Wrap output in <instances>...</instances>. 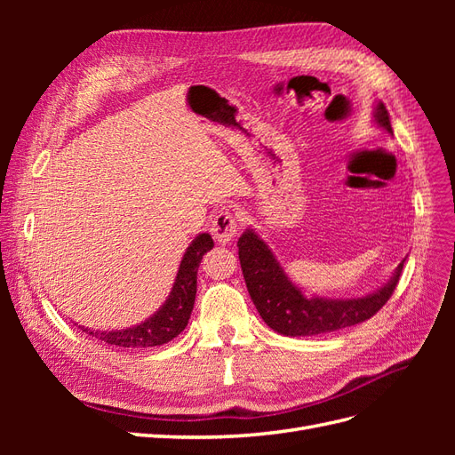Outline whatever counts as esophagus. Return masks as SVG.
I'll return each instance as SVG.
<instances>
[{"label":"esophagus","mask_w":455,"mask_h":455,"mask_svg":"<svg viewBox=\"0 0 455 455\" xmlns=\"http://www.w3.org/2000/svg\"><path fill=\"white\" fill-rule=\"evenodd\" d=\"M237 231H239V222L229 211H220L214 216L212 224H211V233L218 243H229L233 237L237 235Z\"/></svg>","instance_id":"esophagus-1"}]
</instances>
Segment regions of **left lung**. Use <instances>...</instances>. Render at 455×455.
<instances>
[{"label":"left lung","instance_id":"left-lung-1","mask_svg":"<svg viewBox=\"0 0 455 455\" xmlns=\"http://www.w3.org/2000/svg\"><path fill=\"white\" fill-rule=\"evenodd\" d=\"M374 121L393 134L389 114L381 102L376 106ZM237 246L243 277L259 316L275 332L291 338L326 334L368 321L387 304L404 266L403 259L387 283L363 298H307L288 279L267 243L254 229H246Z\"/></svg>","mask_w":455,"mask_h":455}]
</instances>
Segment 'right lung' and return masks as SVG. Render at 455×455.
<instances>
[{
    "mask_svg": "<svg viewBox=\"0 0 455 455\" xmlns=\"http://www.w3.org/2000/svg\"><path fill=\"white\" fill-rule=\"evenodd\" d=\"M212 246L214 241L209 233H201V235L191 241L180 261V267H178L167 301L144 323L123 330H109V332L108 330L100 332V330H91L84 326L79 328L89 336L99 338L108 346L116 347H156L171 341L188 326L197 294V269L204 252H209Z\"/></svg>",
    "mask_w": 455,
    "mask_h": 455,
    "instance_id": "obj_1",
    "label": "right lung"
}]
</instances>
